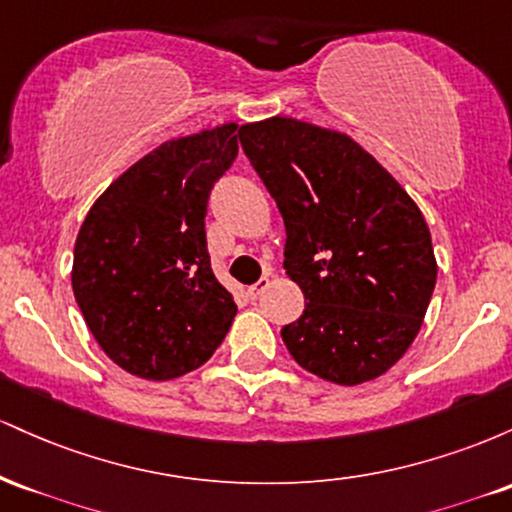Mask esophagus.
<instances>
[{
    "mask_svg": "<svg viewBox=\"0 0 512 512\" xmlns=\"http://www.w3.org/2000/svg\"><path fill=\"white\" fill-rule=\"evenodd\" d=\"M267 289H269V279H267V276H262L260 281H255V284L250 286V289H248V296L252 298V301H257V298H260L262 293L267 291Z\"/></svg>",
    "mask_w": 512,
    "mask_h": 512,
    "instance_id": "1",
    "label": "esophagus"
}]
</instances>
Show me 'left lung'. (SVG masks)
<instances>
[{"instance_id": "left-lung-1", "label": "left lung", "mask_w": 512, "mask_h": 512, "mask_svg": "<svg viewBox=\"0 0 512 512\" xmlns=\"http://www.w3.org/2000/svg\"><path fill=\"white\" fill-rule=\"evenodd\" d=\"M238 137L284 216V269L305 296L281 327L286 349L330 383L378 378L414 342L436 289L419 207L346 134L272 117Z\"/></svg>"}]
</instances>
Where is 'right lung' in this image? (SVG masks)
I'll return each instance as SVG.
<instances>
[{
    "instance_id": "add662e5",
    "label": "right lung",
    "mask_w": 512,
    "mask_h": 512,
    "mask_svg": "<svg viewBox=\"0 0 512 512\" xmlns=\"http://www.w3.org/2000/svg\"><path fill=\"white\" fill-rule=\"evenodd\" d=\"M238 156L236 125L158 146L88 211L72 289L96 342L120 368L170 380L219 349L236 303L211 272L207 204Z\"/></svg>"
}]
</instances>
